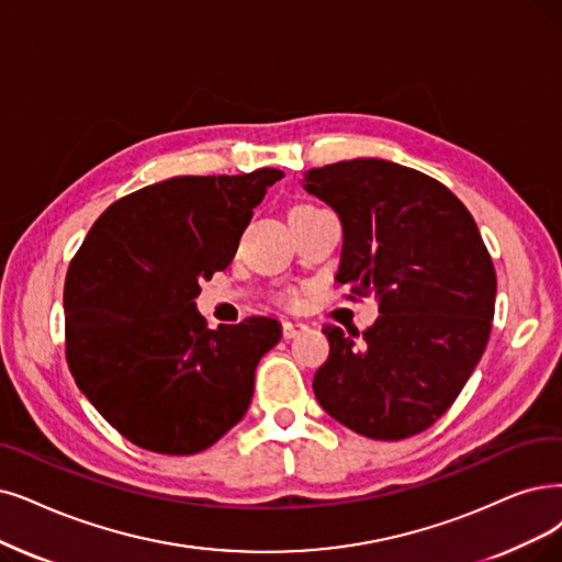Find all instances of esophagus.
I'll use <instances>...</instances> for the list:
<instances>
[{
	"mask_svg": "<svg viewBox=\"0 0 562 562\" xmlns=\"http://www.w3.org/2000/svg\"><path fill=\"white\" fill-rule=\"evenodd\" d=\"M306 323H302V321H285L283 323V336L285 339H295V336H300L302 331H306Z\"/></svg>",
	"mask_w": 562,
	"mask_h": 562,
	"instance_id": "esophagus-1",
	"label": "esophagus"
}]
</instances>
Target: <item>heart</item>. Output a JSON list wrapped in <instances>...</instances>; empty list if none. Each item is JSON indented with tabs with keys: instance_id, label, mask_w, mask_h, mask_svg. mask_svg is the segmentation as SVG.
<instances>
[{
	"instance_id": "heart-1",
	"label": "heart",
	"mask_w": 562,
	"mask_h": 562,
	"mask_svg": "<svg viewBox=\"0 0 562 562\" xmlns=\"http://www.w3.org/2000/svg\"><path fill=\"white\" fill-rule=\"evenodd\" d=\"M300 210H311V207H308V205H302V207H295L293 212H300Z\"/></svg>"
}]
</instances>
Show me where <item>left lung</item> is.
Instances as JSON below:
<instances>
[{
  "label": "left lung",
  "mask_w": 562,
  "mask_h": 562,
  "mask_svg": "<svg viewBox=\"0 0 562 562\" xmlns=\"http://www.w3.org/2000/svg\"><path fill=\"white\" fill-rule=\"evenodd\" d=\"M306 193L344 228L336 281L375 295L378 321L350 336L334 325L313 392L359 436L403 440L452 406L486 348L496 269L475 218L429 175L385 159L304 172Z\"/></svg>",
  "instance_id": "left-lung-1"
}]
</instances>
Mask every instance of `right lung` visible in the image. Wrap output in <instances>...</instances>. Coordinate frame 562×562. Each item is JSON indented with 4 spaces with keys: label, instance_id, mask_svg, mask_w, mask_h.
Wrapping results in <instances>:
<instances>
[{
    "label": "right lung",
    "instance_id": "add662e5",
    "mask_svg": "<svg viewBox=\"0 0 562 562\" xmlns=\"http://www.w3.org/2000/svg\"><path fill=\"white\" fill-rule=\"evenodd\" d=\"M277 168L170 177L112 203L64 283L66 362L103 419L156 454L207 450L249 411L260 357L281 323L207 329L200 281L235 258Z\"/></svg>",
    "mask_w": 562,
    "mask_h": 562
}]
</instances>
